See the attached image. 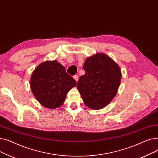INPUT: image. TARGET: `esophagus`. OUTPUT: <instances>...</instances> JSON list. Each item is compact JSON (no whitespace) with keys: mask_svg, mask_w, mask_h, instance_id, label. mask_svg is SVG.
Here are the masks:
<instances>
[{"mask_svg":"<svg viewBox=\"0 0 158 158\" xmlns=\"http://www.w3.org/2000/svg\"><path fill=\"white\" fill-rule=\"evenodd\" d=\"M73 78H74L75 80H76V82L78 81V80H79V76H77V75H76V76H73Z\"/></svg>","mask_w":158,"mask_h":158,"instance_id":"esophagus-1","label":"esophagus"}]
</instances>
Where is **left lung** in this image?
<instances>
[{
  "label": "left lung",
  "mask_w": 158,
  "mask_h": 158,
  "mask_svg": "<svg viewBox=\"0 0 158 158\" xmlns=\"http://www.w3.org/2000/svg\"><path fill=\"white\" fill-rule=\"evenodd\" d=\"M83 69L85 74L77 85L82 101L91 109H102L117 94L122 78L120 66L110 56L98 52L86 58Z\"/></svg>",
  "instance_id": "1"
}]
</instances>
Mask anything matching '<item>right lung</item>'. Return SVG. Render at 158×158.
Instances as JSON below:
<instances>
[{
    "instance_id": "add662e5",
    "label": "right lung",
    "mask_w": 158,
    "mask_h": 158,
    "mask_svg": "<svg viewBox=\"0 0 158 158\" xmlns=\"http://www.w3.org/2000/svg\"><path fill=\"white\" fill-rule=\"evenodd\" d=\"M76 85V81L56 60L40 64L33 71L30 81L32 94L40 104L49 109L60 107L66 94Z\"/></svg>"
}]
</instances>
